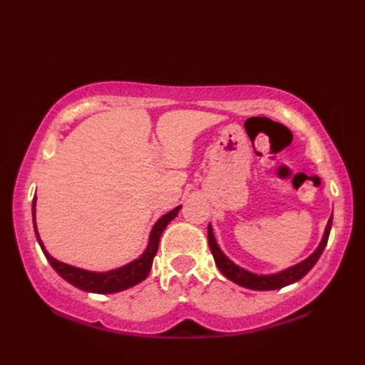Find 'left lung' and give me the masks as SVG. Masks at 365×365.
I'll return each instance as SVG.
<instances>
[{
	"label": "left lung",
	"mask_w": 365,
	"mask_h": 365,
	"mask_svg": "<svg viewBox=\"0 0 365 365\" xmlns=\"http://www.w3.org/2000/svg\"><path fill=\"white\" fill-rule=\"evenodd\" d=\"M331 226H332V216L328 221L327 229H324L323 240L320 242L319 247L315 250V252L311 255V257H307L306 260H302L301 263H298V265L287 268V269L281 271V273H277V274L259 276V274L250 273V271H246L243 268H240L238 265H235V263L229 260L226 255H224V252L220 250V246H218V243H216V240L213 237L212 226H208V246H210L215 263L218 265L220 271L227 279H230L232 282H235V284L242 285V287H246V289H251V290H276V289H282V287H285V285L299 281L301 277H304L309 273V271L312 269V267L315 265L317 260L320 259V255L324 251V247H327Z\"/></svg>",
	"instance_id": "1"
}]
</instances>
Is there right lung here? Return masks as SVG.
<instances>
[{"mask_svg":"<svg viewBox=\"0 0 365 365\" xmlns=\"http://www.w3.org/2000/svg\"><path fill=\"white\" fill-rule=\"evenodd\" d=\"M180 208L182 207H175L174 210H170L165 216H161V218L157 221V224H155L152 232H150V238H149V245H147V250L144 251L141 257L133 260V262H130L125 267L113 269V271H106V273H94V271L75 268V267L67 265V263L53 259L51 255L46 252L42 240L37 234L36 222H34V230H36L37 242H38V245H41L46 260L50 262L53 269L56 271L61 277L66 279L68 284L78 287V289H81L84 292L115 293V292H122L125 289H130V287L139 284L147 277V274H149V271L152 268V262H153L155 254H157V251H158L160 237L163 234V230H165L168 224L175 218ZM33 218H36V197L33 199Z\"/></svg>","mask_w":365,"mask_h":365,"instance_id":"1","label":"right lung"}]
</instances>
